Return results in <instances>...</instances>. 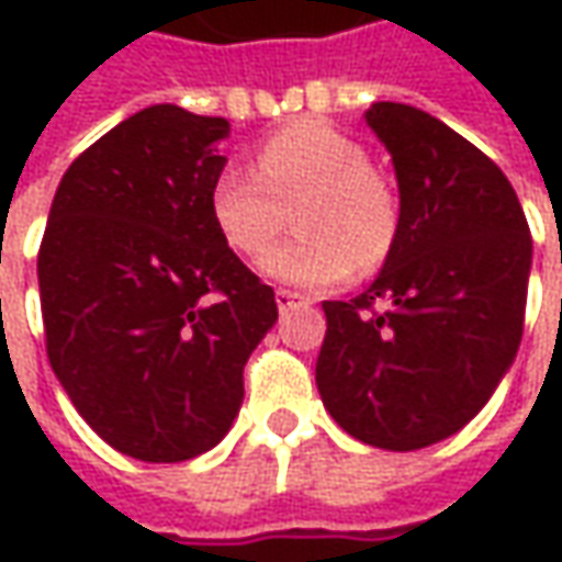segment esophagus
<instances>
[{"label": "esophagus", "instance_id": "esophagus-1", "mask_svg": "<svg viewBox=\"0 0 562 562\" xmlns=\"http://www.w3.org/2000/svg\"><path fill=\"white\" fill-rule=\"evenodd\" d=\"M274 303H278V313H291L300 303H306V296L296 291H288V288H278L274 291Z\"/></svg>", "mask_w": 562, "mask_h": 562}]
</instances>
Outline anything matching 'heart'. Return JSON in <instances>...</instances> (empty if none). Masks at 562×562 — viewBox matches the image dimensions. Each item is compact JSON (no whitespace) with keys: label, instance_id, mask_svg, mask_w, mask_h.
I'll list each match as a JSON object with an SVG mask.
<instances>
[{"label":"heart","instance_id":"1","mask_svg":"<svg viewBox=\"0 0 562 562\" xmlns=\"http://www.w3.org/2000/svg\"><path fill=\"white\" fill-rule=\"evenodd\" d=\"M212 218L234 252L256 259L296 212L300 234L262 269L296 288H331L357 266L378 269L400 231V203L366 146L325 121H293L252 153V171L227 165L212 184Z\"/></svg>","mask_w":562,"mask_h":562}]
</instances>
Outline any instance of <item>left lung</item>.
<instances>
[{
	"mask_svg": "<svg viewBox=\"0 0 562 562\" xmlns=\"http://www.w3.org/2000/svg\"><path fill=\"white\" fill-rule=\"evenodd\" d=\"M400 231L384 269L353 300H325L315 384L331 419L381 450L457 435L516 359L531 234L507 175L443 121L375 102Z\"/></svg>",
	"mask_w": 562,
	"mask_h": 562,
	"instance_id": "obj_1",
	"label": "left lung"
}]
</instances>
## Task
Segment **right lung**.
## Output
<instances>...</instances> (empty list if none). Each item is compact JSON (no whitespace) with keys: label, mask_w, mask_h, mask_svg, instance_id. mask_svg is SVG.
I'll list each match as a JSON object with an SVG mask.
<instances>
[{"label":"right lung","mask_w":562,"mask_h":562,"mask_svg":"<svg viewBox=\"0 0 562 562\" xmlns=\"http://www.w3.org/2000/svg\"><path fill=\"white\" fill-rule=\"evenodd\" d=\"M225 119L149 105L77 156L36 256L46 353L75 409L143 463L222 441L274 291L212 218Z\"/></svg>","instance_id":"obj_1"}]
</instances>
